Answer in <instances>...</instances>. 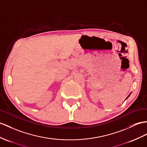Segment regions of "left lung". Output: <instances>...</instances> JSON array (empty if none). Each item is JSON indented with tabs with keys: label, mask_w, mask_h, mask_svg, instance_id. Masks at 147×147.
Here are the masks:
<instances>
[{
	"label": "left lung",
	"mask_w": 147,
	"mask_h": 147,
	"mask_svg": "<svg viewBox=\"0 0 147 147\" xmlns=\"http://www.w3.org/2000/svg\"><path fill=\"white\" fill-rule=\"evenodd\" d=\"M131 93H130V94H129V95H128V96H127V98H126V99H125V100H127V98H128V97H129V96H130V95H131Z\"/></svg>",
	"instance_id": "obj_1"
}]
</instances>
